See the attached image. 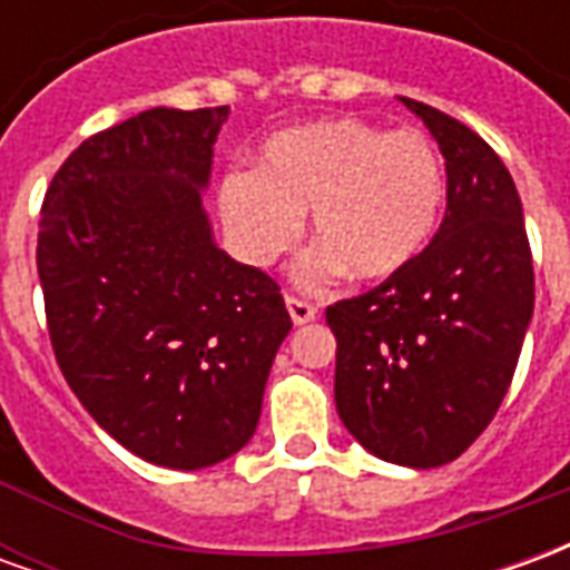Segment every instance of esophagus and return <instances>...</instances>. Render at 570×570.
Returning <instances> with one entry per match:
<instances>
[{
	"instance_id": "1",
	"label": "esophagus",
	"mask_w": 570,
	"mask_h": 570,
	"mask_svg": "<svg viewBox=\"0 0 570 570\" xmlns=\"http://www.w3.org/2000/svg\"><path fill=\"white\" fill-rule=\"evenodd\" d=\"M286 311H289V317H293V323H296V326H302V323H311L314 317H317V308H314V305H308V302H302V298H296V296H286Z\"/></svg>"
}]
</instances>
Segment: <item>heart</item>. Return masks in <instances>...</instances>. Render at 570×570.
<instances>
[{
	"label": "heart",
	"instance_id": "b5f03b06",
	"mask_svg": "<svg viewBox=\"0 0 570 570\" xmlns=\"http://www.w3.org/2000/svg\"><path fill=\"white\" fill-rule=\"evenodd\" d=\"M445 207V164L419 128L384 130L363 118H323L274 134L256 170L219 183L225 235L244 262L268 268L296 247L302 213L321 244L298 281L323 286L394 277L428 249Z\"/></svg>",
	"mask_w": 570,
	"mask_h": 570
}]
</instances>
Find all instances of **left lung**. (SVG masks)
I'll list each match as a JSON object with an SVG mask.
<instances>
[{
	"mask_svg": "<svg viewBox=\"0 0 570 570\" xmlns=\"http://www.w3.org/2000/svg\"><path fill=\"white\" fill-rule=\"evenodd\" d=\"M445 158V216L428 249L382 286L326 308L335 409L382 461L430 470L489 428L534 314V268L515 183L489 142L400 97Z\"/></svg>",
	"mask_w": 570,
	"mask_h": 570,
	"instance_id": "1",
	"label": "left lung"
}]
</instances>
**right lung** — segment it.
<instances>
[{"mask_svg": "<svg viewBox=\"0 0 570 570\" xmlns=\"http://www.w3.org/2000/svg\"><path fill=\"white\" fill-rule=\"evenodd\" d=\"M228 118L155 106L69 155L42 204L39 281L63 379L142 461L200 470L259 424L293 321L213 237L204 191Z\"/></svg>", "mask_w": 570, "mask_h": 570, "instance_id": "right-lung-1", "label": "right lung"}]
</instances>
